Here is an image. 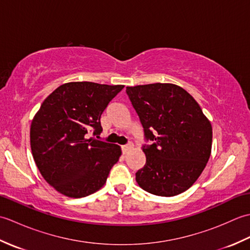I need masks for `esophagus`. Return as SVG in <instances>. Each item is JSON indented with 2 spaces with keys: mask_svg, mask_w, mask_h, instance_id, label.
<instances>
[{
  "mask_svg": "<svg viewBox=\"0 0 250 250\" xmlns=\"http://www.w3.org/2000/svg\"><path fill=\"white\" fill-rule=\"evenodd\" d=\"M132 149V145H125V146H121V150H122V153L124 155H125V153H128L130 150Z\"/></svg>",
  "mask_w": 250,
  "mask_h": 250,
  "instance_id": "34e87169",
  "label": "esophagus"
}]
</instances>
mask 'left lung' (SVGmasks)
<instances>
[{"instance_id": "left-lung-1", "label": "left lung", "mask_w": 250, "mask_h": 250, "mask_svg": "<svg viewBox=\"0 0 250 250\" xmlns=\"http://www.w3.org/2000/svg\"><path fill=\"white\" fill-rule=\"evenodd\" d=\"M140 117L145 139L146 163L135 174L142 189L160 196H174L192 186L211 152L213 129L198 102L174 83L126 87Z\"/></svg>"}]
</instances>
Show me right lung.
<instances>
[{"label":"right lung","mask_w":250,"mask_h":250,"mask_svg":"<svg viewBox=\"0 0 250 250\" xmlns=\"http://www.w3.org/2000/svg\"><path fill=\"white\" fill-rule=\"evenodd\" d=\"M125 86L66 83L47 97L31 124V150L42 176L58 192L83 198L100 190L121 148L90 137L102 132L100 118Z\"/></svg>","instance_id":"add662e5"}]
</instances>
